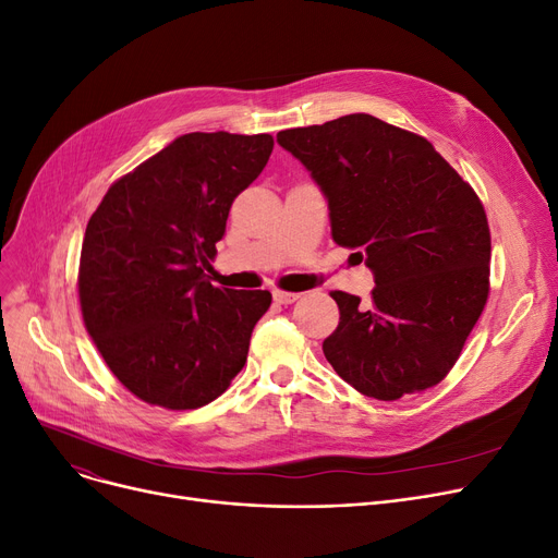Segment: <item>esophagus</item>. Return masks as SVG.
I'll use <instances>...</instances> for the list:
<instances>
[{
	"label": "esophagus",
	"mask_w": 558,
	"mask_h": 558,
	"mask_svg": "<svg viewBox=\"0 0 558 558\" xmlns=\"http://www.w3.org/2000/svg\"><path fill=\"white\" fill-rule=\"evenodd\" d=\"M272 298H275L277 304H283V306H286V304H293V302L300 300L298 293H286V290H275Z\"/></svg>",
	"instance_id": "esophagus-1"
}]
</instances>
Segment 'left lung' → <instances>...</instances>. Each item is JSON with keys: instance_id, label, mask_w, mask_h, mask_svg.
<instances>
[{"instance_id": "obj_1", "label": "left lung", "mask_w": 558, "mask_h": 558, "mask_svg": "<svg viewBox=\"0 0 558 558\" xmlns=\"http://www.w3.org/2000/svg\"><path fill=\"white\" fill-rule=\"evenodd\" d=\"M277 143L320 185L333 241L359 250L377 283L369 302L331 293L340 323L327 361L384 402L436 386L488 300L480 197L427 138L367 113L286 129Z\"/></svg>"}]
</instances>
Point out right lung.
<instances>
[{
  "mask_svg": "<svg viewBox=\"0 0 558 558\" xmlns=\"http://www.w3.org/2000/svg\"><path fill=\"white\" fill-rule=\"evenodd\" d=\"M270 134H183L118 179L88 220L78 302L111 373L147 404L199 409L241 373L268 290L206 279L233 199L263 172Z\"/></svg>",
  "mask_w": 558,
  "mask_h": 558,
  "instance_id": "1",
  "label": "right lung"
}]
</instances>
